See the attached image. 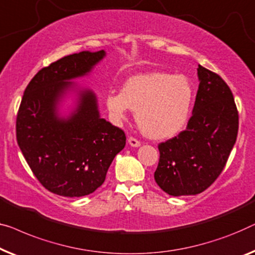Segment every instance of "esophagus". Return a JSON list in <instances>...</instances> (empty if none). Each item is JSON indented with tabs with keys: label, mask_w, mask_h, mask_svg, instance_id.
<instances>
[{
	"label": "esophagus",
	"mask_w": 255,
	"mask_h": 255,
	"mask_svg": "<svg viewBox=\"0 0 255 255\" xmlns=\"http://www.w3.org/2000/svg\"><path fill=\"white\" fill-rule=\"evenodd\" d=\"M128 142L130 143L132 147H139L140 146V141L138 139H135L134 136H130V138L128 139Z\"/></svg>",
	"instance_id": "esophagus-1"
}]
</instances>
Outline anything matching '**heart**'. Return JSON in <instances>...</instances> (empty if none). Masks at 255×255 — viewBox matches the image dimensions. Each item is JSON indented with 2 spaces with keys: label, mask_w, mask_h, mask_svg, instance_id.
I'll use <instances>...</instances> for the list:
<instances>
[{
  "label": "heart",
  "mask_w": 255,
  "mask_h": 255,
  "mask_svg": "<svg viewBox=\"0 0 255 255\" xmlns=\"http://www.w3.org/2000/svg\"><path fill=\"white\" fill-rule=\"evenodd\" d=\"M193 88L183 76L153 72L131 77L121 93H110L106 105L115 123L127 119L128 110L135 112L136 124L152 139H168L178 134L189 119Z\"/></svg>",
  "instance_id": "b5f03b06"
}]
</instances>
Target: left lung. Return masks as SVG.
<instances>
[{
    "mask_svg": "<svg viewBox=\"0 0 255 255\" xmlns=\"http://www.w3.org/2000/svg\"><path fill=\"white\" fill-rule=\"evenodd\" d=\"M198 77L200 84L186 128L158 143L154 178L173 197L208 189L226 167L238 134V110L230 87L201 65Z\"/></svg>",
    "mask_w": 255,
    "mask_h": 255,
    "instance_id": "obj_1",
    "label": "left lung"
}]
</instances>
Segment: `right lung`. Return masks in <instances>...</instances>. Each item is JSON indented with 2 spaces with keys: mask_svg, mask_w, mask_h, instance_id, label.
<instances>
[{
  "mask_svg": "<svg viewBox=\"0 0 255 255\" xmlns=\"http://www.w3.org/2000/svg\"><path fill=\"white\" fill-rule=\"evenodd\" d=\"M105 50L80 51L42 68L27 85L16 121L18 146L36 179L51 193L84 197L100 187L114 157L124 148L122 128L100 117L97 97L80 91L78 106L68 119L57 105L105 57Z\"/></svg>",
  "mask_w": 255,
  "mask_h": 255,
  "instance_id": "1",
  "label": "right lung"
}]
</instances>
